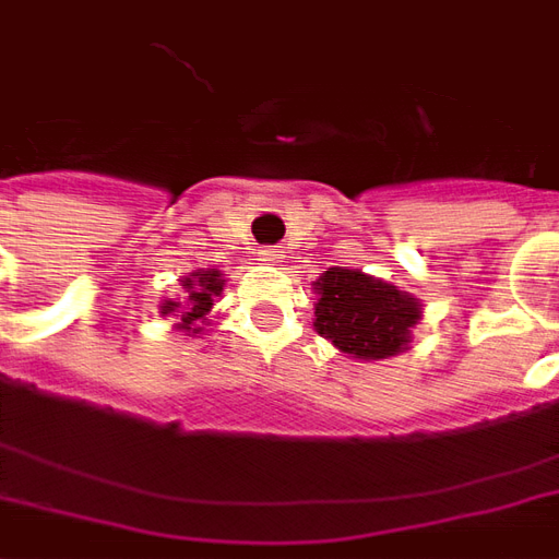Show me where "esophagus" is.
<instances>
[{
  "label": "esophagus",
  "instance_id": "esophagus-1",
  "mask_svg": "<svg viewBox=\"0 0 559 559\" xmlns=\"http://www.w3.org/2000/svg\"><path fill=\"white\" fill-rule=\"evenodd\" d=\"M259 255H262L264 264H276V262H280V250H274V247H267V250H262V252H259Z\"/></svg>",
  "mask_w": 559,
  "mask_h": 559
}]
</instances>
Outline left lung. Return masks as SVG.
<instances>
[{
  "instance_id": "obj_1",
  "label": "left lung",
  "mask_w": 559,
  "mask_h": 559,
  "mask_svg": "<svg viewBox=\"0 0 559 559\" xmlns=\"http://www.w3.org/2000/svg\"><path fill=\"white\" fill-rule=\"evenodd\" d=\"M316 295L312 328L354 360L402 354L423 316L414 295L348 267H328L316 283Z\"/></svg>"
}]
</instances>
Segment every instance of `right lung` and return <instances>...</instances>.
Listing matches in <instances>:
<instances>
[{
	"label": "right lung",
	"mask_w": 559,
	"mask_h": 559,
	"mask_svg": "<svg viewBox=\"0 0 559 559\" xmlns=\"http://www.w3.org/2000/svg\"><path fill=\"white\" fill-rule=\"evenodd\" d=\"M181 285H185L187 292L185 304H181V300H166L160 307V312L163 316L178 312V324H175V328L185 330L187 336H190V333L195 336V333H202V324H207V316H211V309H214V300L223 295L226 280H223L219 271L207 267V271H195V274L185 276Z\"/></svg>",
	"instance_id": "right-lung-1"
}]
</instances>
